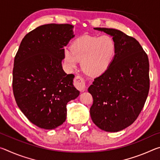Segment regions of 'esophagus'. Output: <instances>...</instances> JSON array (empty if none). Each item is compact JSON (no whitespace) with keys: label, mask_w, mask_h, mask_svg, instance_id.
Instances as JSON below:
<instances>
[{"label":"esophagus","mask_w":160,"mask_h":160,"mask_svg":"<svg viewBox=\"0 0 160 160\" xmlns=\"http://www.w3.org/2000/svg\"><path fill=\"white\" fill-rule=\"evenodd\" d=\"M73 82H74L75 87L79 91L82 92V91H85L86 90L85 81L82 77L80 76V75H78V76L75 78Z\"/></svg>","instance_id":"34e87169"}]
</instances>
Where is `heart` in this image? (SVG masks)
I'll return each instance as SVG.
<instances>
[{
  "label": "heart",
  "instance_id": "obj_1",
  "mask_svg": "<svg viewBox=\"0 0 160 160\" xmlns=\"http://www.w3.org/2000/svg\"><path fill=\"white\" fill-rule=\"evenodd\" d=\"M115 51V42L108 35L99 37L84 36L72 43L71 50L65 51L64 60L71 68L81 61L84 72L90 75H98L109 67Z\"/></svg>",
  "mask_w": 160,
  "mask_h": 160
}]
</instances>
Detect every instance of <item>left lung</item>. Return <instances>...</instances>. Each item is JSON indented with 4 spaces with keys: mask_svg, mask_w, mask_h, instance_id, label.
Wrapping results in <instances>:
<instances>
[{
    "mask_svg": "<svg viewBox=\"0 0 160 160\" xmlns=\"http://www.w3.org/2000/svg\"><path fill=\"white\" fill-rule=\"evenodd\" d=\"M113 37L112 63L88 88L93 98L92 120L100 129L118 132L136 120L150 89L149 59L135 38L110 28H94Z\"/></svg>",
    "mask_w": 160,
    "mask_h": 160,
    "instance_id": "1",
    "label": "left lung"
}]
</instances>
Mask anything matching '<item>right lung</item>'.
<instances>
[{"label":"right lung","mask_w":160,"mask_h":160,"mask_svg":"<svg viewBox=\"0 0 160 160\" xmlns=\"http://www.w3.org/2000/svg\"><path fill=\"white\" fill-rule=\"evenodd\" d=\"M74 26L47 24L27 34L16 53L12 90L16 103L28 120L51 130L66 119V104L79 96L73 74L62 68L64 47L74 37Z\"/></svg>","instance_id":"1"}]
</instances>
